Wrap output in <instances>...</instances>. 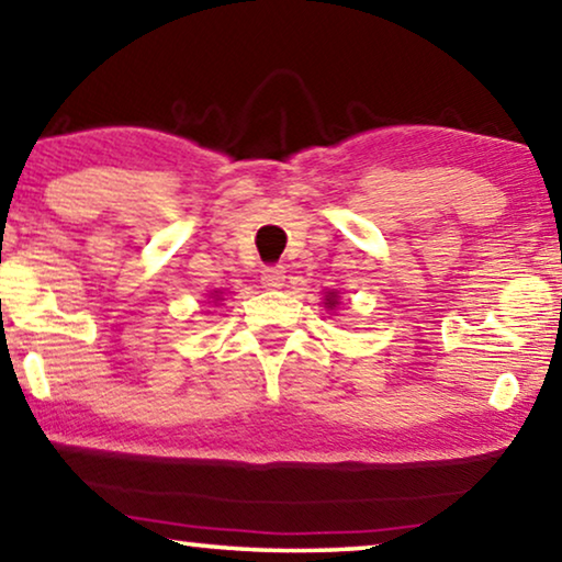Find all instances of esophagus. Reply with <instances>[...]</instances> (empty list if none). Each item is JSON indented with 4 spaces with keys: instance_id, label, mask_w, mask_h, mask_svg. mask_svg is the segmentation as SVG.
<instances>
[{
    "instance_id": "obj_1",
    "label": "esophagus",
    "mask_w": 562,
    "mask_h": 562,
    "mask_svg": "<svg viewBox=\"0 0 562 562\" xmlns=\"http://www.w3.org/2000/svg\"><path fill=\"white\" fill-rule=\"evenodd\" d=\"M284 282V267L282 265H270L262 270V284L267 290H278Z\"/></svg>"
}]
</instances>
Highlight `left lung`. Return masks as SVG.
I'll list each match as a JSON object with an SVG mask.
<instances>
[{
	"label": "left lung",
	"instance_id": "8db88e82",
	"mask_svg": "<svg viewBox=\"0 0 562 562\" xmlns=\"http://www.w3.org/2000/svg\"><path fill=\"white\" fill-rule=\"evenodd\" d=\"M335 300H338V297H335L333 292H330V295H328V303H325V305H330V307H333V305H335Z\"/></svg>",
	"mask_w": 562,
	"mask_h": 562
}]
</instances>
